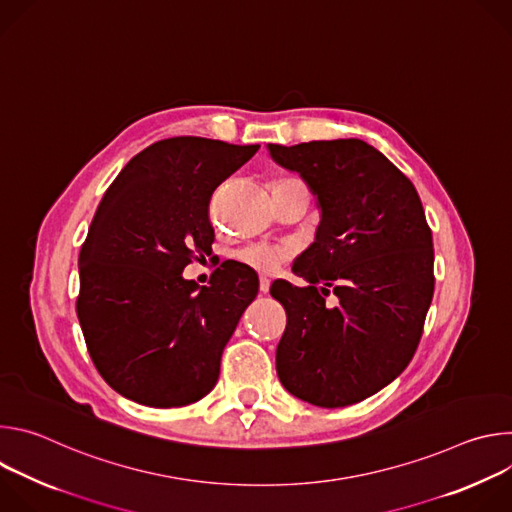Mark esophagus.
<instances>
[{
	"instance_id": "esophagus-1",
	"label": "esophagus",
	"mask_w": 512,
	"mask_h": 512,
	"mask_svg": "<svg viewBox=\"0 0 512 512\" xmlns=\"http://www.w3.org/2000/svg\"><path fill=\"white\" fill-rule=\"evenodd\" d=\"M269 287H271V281L265 279V277H261V281H259V291H261V294H267Z\"/></svg>"
}]
</instances>
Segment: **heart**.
Masks as SVG:
<instances>
[{
	"mask_svg": "<svg viewBox=\"0 0 512 512\" xmlns=\"http://www.w3.org/2000/svg\"><path fill=\"white\" fill-rule=\"evenodd\" d=\"M283 182H300L296 178H283L279 180L277 184H283ZM291 249L287 245H249V247H243L239 253H237V259L259 271V273H273L279 269V265L289 257Z\"/></svg>",
	"mask_w": 512,
	"mask_h": 512,
	"instance_id": "obj_1",
	"label": "heart"
}]
</instances>
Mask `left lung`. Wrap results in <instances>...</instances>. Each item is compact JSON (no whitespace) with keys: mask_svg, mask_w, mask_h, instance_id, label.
<instances>
[{"mask_svg":"<svg viewBox=\"0 0 512 512\" xmlns=\"http://www.w3.org/2000/svg\"><path fill=\"white\" fill-rule=\"evenodd\" d=\"M322 210L316 241L296 259V287L275 281L285 308L281 385L318 407H344L395 381L413 358L433 298V243L411 180L362 139L269 143ZM334 293L339 302L326 307Z\"/></svg>","mask_w":512,"mask_h":512,"instance_id":"obj_1","label":"left lung"}]
</instances>
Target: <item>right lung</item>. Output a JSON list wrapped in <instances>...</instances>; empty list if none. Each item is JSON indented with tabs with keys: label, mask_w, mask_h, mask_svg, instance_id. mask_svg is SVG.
<instances>
[{
	"label": "right lung",
	"mask_w": 512,
	"mask_h": 512,
	"mask_svg": "<svg viewBox=\"0 0 512 512\" xmlns=\"http://www.w3.org/2000/svg\"><path fill=\"white\" fill-rule=\"evenodd\" d=\"M257 150L192 135L162 139L107 188L79 255L77 314L99 375L119 395L166 409L214 389L259 279L237 261L216 269L208 287L182 271L214 241L212 192Z\"/></svg>",
	"instance_id": "1"
}]
</instances>
